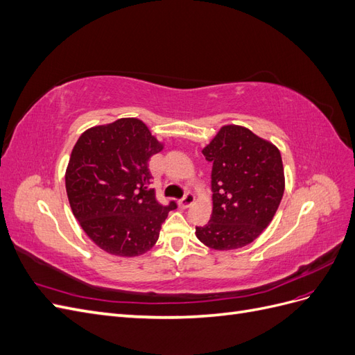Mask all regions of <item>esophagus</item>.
<instances>
[{
	"instance_id": "1",
	"label": "esophagus",
	"mask_w": 355,
	"mask_h": 355,
	"mask_svg": "<svg viewBox=\"0 0 355 355\" xmlns=\"http://www.w3.org/2000/svg\"><path fill=\"white\" fill-rule=\"evenodd\" d=\"M194 201H196V197L192 196L191 192H188V194L184 198L178 201V204H179L180 209H188L189 206H192V204H194Z\"/></svg>"
}]
</instances>
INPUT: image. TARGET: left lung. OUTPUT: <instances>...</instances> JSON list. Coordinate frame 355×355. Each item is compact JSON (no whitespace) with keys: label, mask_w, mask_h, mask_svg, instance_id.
Segmentation results:
<instances>
[{"label":"left lung","mask_w":355,"mask_h":355,"mask_svg":"<svg viewBox=\"0 0 355 355\" xmlns=\"http://www.w3.org/2000/svg\"><path fill=\"white\" fill-rule=\"evenodd\" d=\"M202 155L213 164V211L197 239L214 250L253 243L271 223L284 194L278 148L243 125H222Z\"/></svg>","instance_id":"1"}]
</instances>
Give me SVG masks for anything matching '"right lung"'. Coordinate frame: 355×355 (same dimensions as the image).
Listing matches in <instances>:
<instances>
[{
    "label": "right lung",
    "mask_w": 355,
    "mask_h": 355,
    "mask_svg": "<svg viewBox=\"0 0 355 355\" xmlns=\"http://www.w3.org/2000/svg\"><path fill=\"white\" fill-rule=\"evenodd\" d=\"M148 125L120 118L81 133L73 145L65 187L75 219L106 253L135 257L155 245L161 223L176 202L159 204L149 189L148 161L163 151Z\"/></svg>",
    "instance_id": "add662e5"
}]
</instances>
